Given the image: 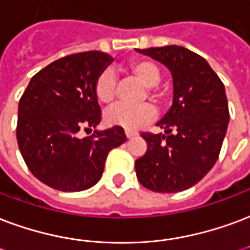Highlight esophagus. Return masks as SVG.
Here are the masks:
<instances>
[{
  "mask_svg": "<svg viewBox=\"0 0 250 250\" xmlns=\"http://www.w3.org/2000/svg\"><path fill=\"white\" fill-rule=\"evenodd\" d=\"M125 136L131 139V138H135V136H138V132L136 131H131V130H125Z\"/></svg>",
  "mask_w": 250,
  "mask_h": 250,
  "instance_id": "obj_1",
  "label": "esophagus"
}]
</instances>
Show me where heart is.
<instances>
[{"instance_id":"heart-1","label":"heart","mask_w":250,"mask_h":250,"mask_svg":"<svg viewBox=\"0 0 250 250\" xmlns=\"http://www.w3.org/2000/svg\"><path fill=\"white\" fill-rule=\"evenodd\" d=\"M125 71L143 83L144 86H147V92L153 101L162 103L167 98V88L160 87L158 84L162 78V70L155 62L144 58L131 59L125 66ZM116 88V75L110 68L103 70L94 83V94L102 104H110L114 102ZM156 107L151 103H144L136 107L118 104L107 111L104 120L108 125H118L132 131L138 130L143 125L151 122L156 116Z\"/></svg>"}]
</instances>
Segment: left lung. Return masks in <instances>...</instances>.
Wrapping results in <instances>:
<instances>
[{
  "instance_id": "left-lung-1",
  "label": "left lung",
  "mask_w": 250,
  "mask_h": 250,
  "mask_svg": "<svg viewBox=\"0 0 250 250\" xmlns=\"http://www.w3.org/2000/svg\"><path fill=\"white\" fill-rule=\"evenodd\" d=\"M169 68L173 101L156 125L164 134L142 132L147 151L135 162L140 184L160 193L186 191L212 169L229 123L221 79L203 57L182 46L136 49Z\"/></svg>"
}]
</instances>
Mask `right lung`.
Masks as SVG:
<instances>
[{"label":"right lung","mask_w":250,"mask_h":250,"mask_svg":"<svg viewBox=\"0 0 250 250\" xmlns=\"http://www.w3.org/2000/svg\"><path fill=\"white\" fill-rule=\"evenodd\" d=\"M111 62L102 51L66 55L38 71L20 99L18 147L27 168L46 186L62 192L91 188L108 152L127 140L118 125L78 136L101 123L94 83Z\"/></svg>","instance_id":"obj_1"}]
</instances>
